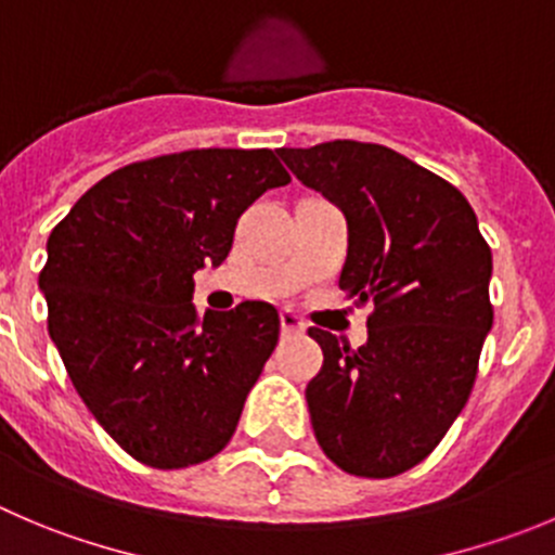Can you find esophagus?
Masks as SVG:
<instances>
[{
  "label": "esophagus",
  "instance_id": "1",
  "mask_svg": "<svg viewBox=\"0 0 555 555\" xmlns=\"http://www.w3.org/2000/svg\"><path fill=\"white\" fill-rule=\"evenodd\" d=\"M281 326H283V332H302L305 330V321L299 319L297 313H294V310H281Z\"/></svg>",
  "mask_w": 555,
  "mask_h": 555
}]
</instances>
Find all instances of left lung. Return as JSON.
Returning <instances> with one entry per match:
<instances>
[{"label": "left lung", "mask_w": 555, "mask_h": 555, "mask_svg": "<svg viewBox=\"0 0 555 555\" xmlns=\"http://www.w3.org/2000/svg\"><path fill=\"white\" fill-rule=\"evenodd\" d=\"M278 155L346 215L340 288L373 305L360 348L308 330L324 351L305 389L315 441L353 477L409 472L466 405L493 326L477 215L455 184L389 146L326 141Z\"/></svg>", "instance_id": "1"}]
</instances>
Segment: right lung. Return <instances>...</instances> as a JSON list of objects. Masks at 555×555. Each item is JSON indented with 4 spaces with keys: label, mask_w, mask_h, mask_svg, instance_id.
<instances>
[{
    "label": "right lung",
    "mask_w": 555,
    "mask_h": 555,
    "mask_svg": "<svg viewBox=\"0 0 555 555\" xmlns=\"http://www.w3.org/2000/svg\"><path fill=\"white\" fill-rule=\"evenodd\" d=\"M292 182L272 150H188L100 179L49 236V335L94 420L130 457L188 468L231 441L281 335L269 302L198 313L240 215Z\"/></svg>",
    "instance_id": "obj_1"
}]
</instances>
